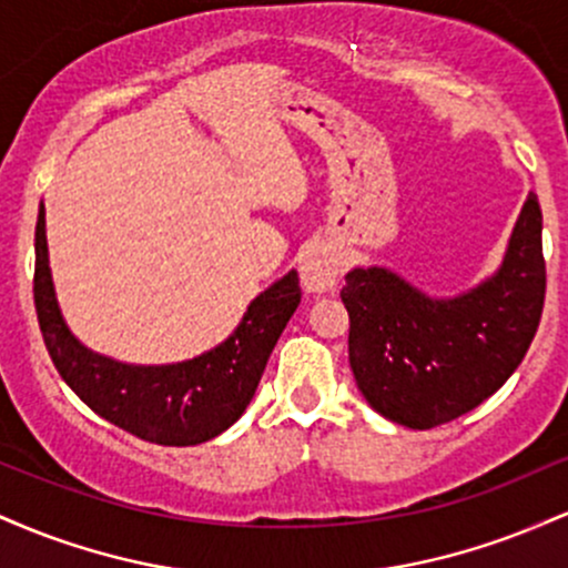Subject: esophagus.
I'll list each match as a JSON object with an SVG mask.
<instances>
[{
	"mask_svg": "<svg viewBox=\"0 0 568 568\" xmlns=\"http://www.w3.org/2000/svg\"><path fill=\"white\" fill-rule=\"evenodd\" d=\"M338 272H342V258L334 245H315L302 258L298 275L306 293H325L336 285Z\"/></svg>",
	"mask_w": 568,
	"mask_h": 568,
	"instance_id": "34e87169",
	"label": "esophagus"
}]
</instances>
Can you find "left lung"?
Here are the masks:
<instances>
[{
    "instance_id": "left-lung-1",
    "label": "left lung",
    "mask_w": 568,
    "mask_h": 568,
    "mask_svg": "<svg viewBox=\"0 0 568 568\" xmlns=\"http://www.w3.org/2000/svg\"><path fill=\"white\" fill-rule=\"evenodd\" d=\"M349 366L384 419L446 425L491 397L520 366L545 304L542 211L529 192L494 275L429 296L387 266L347 272Z\"/></svg>"
}]
</instances>
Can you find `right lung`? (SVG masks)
I'll return each instance as SVG.
<instances>
[{
	"instance_id": "1",
	"label": "right lung",
	"mask_w": 568,
	"mask_h": 568,
	"mask_svg": "<svg viewBox=\"0 0 568 568\" xmlns=\"http://www.w3.org/2000/svg\"><path fill=\"white\" fill-rule=\"evenodd\" d=\"M34 253L37 317L58 374L98 416L160 446H197L243 416L280 334L302 302L298 275L291 270L247 304L237 328L213 349L192 361L139 366L93 352L71 334L50 275L44 205H39Z\"/></svg>"
}]
</instances>
